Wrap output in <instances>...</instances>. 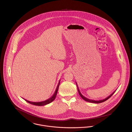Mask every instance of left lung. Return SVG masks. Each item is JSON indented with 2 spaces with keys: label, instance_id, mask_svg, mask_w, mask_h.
<instances>
[{
  "label": "left lung",
  "instance_id": "1",
  "mask_svg": "<svg viewBox=\"0 0 132 132\" xmlns=\"http://www.w3.org/2000/svg\"><path fill=\"white\" fill-rule=\"evenodd\" d=\"M76 85H77V89H78V93H79V95H80V96L84 100H85V101H87V102H90V103H96V104H98V103H102V102H105V101H106V100H107L108 98H109L113 94H114V93L115 92H115H114L112 94H110L109 96H108L107 97H106V98H105V99H103V100H98V101H95V100H90V99H89V98H86V97H85V96H84L82 94H81V93H80V90H79V88H78V85H77V83H76Z\"/></svg>",
  "mask_w": 132,
  "mask_h": 132
}]
</instances>
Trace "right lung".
Instances as JSON below:
<instances>
[{
	"label": "right lung",
	"instance_id": "1",
	"mask_svg": "<svg viewBox=\"0 0 132 132\" xmlns=\"http://www.w3.org/2000/svg\"><path fill=\"white\" fill-rule=\"evenodd\" d=\"M60 80H59V82H58V84L57 85V86L56 89L55 90V93H54L53 95L49 98H48V100H46V101H43V102H30V101H27L25 99V100L28 102V103H30L31 104H32V105H36V106H44V105H47V104H49V103H51L52 102H53L54 99L56 97V96L57 94V92H58V88H59V84H60Z\"/></svg>",
	"mask_w": 132,
	"mask_h": 132
}]
</instances>
